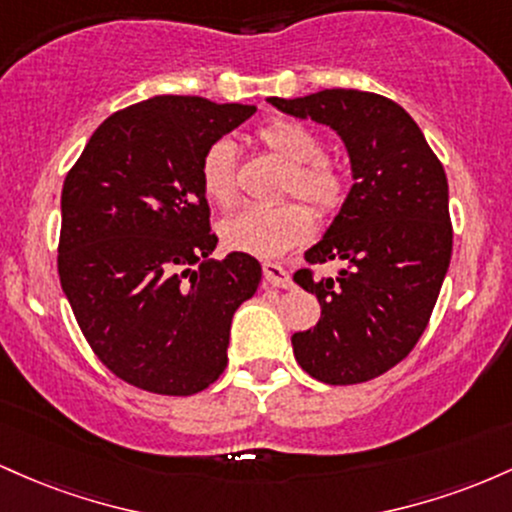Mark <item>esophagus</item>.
<instances>
[{
  "instance_id": "obj_1",
  "label": "esophagus",
  "mask_w": 512,
  "mask_h": 512,
  "mask_svg": "<svg viewBox=\"0 0 512 512\" xmlns=\"http://www.w3.org/2000/svg\"><path fill=\"white\" fill-rule=\"evenodd\" d=\"M263 278H266V283L273 287H290L292 285L290 275H287L285 268L280 266V263H273V261L263 263Z\"/></svg>"
}]
</instances>
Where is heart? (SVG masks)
<instances>
[{
	"instance_id": "1",
	"label": "heart",
	"mask_w": 512,
	"mask_h": 512,
	"mask_svg": "<svg viewBox=\"0 0 512 512\" xmlns=\"http://www.w3.org/2000/svg\"><path fill=\"white\" fill-rule=\"evenodd\" d=\"M258 142L287 164L283 193H297L317 212H333L346 198V174L324 154V142L312 128L292 118H271L256 130ZM200 186L210 203L229 208L239 195L237 154L229 140H217L200 159ZM312 232V215L297 200L251 205L220 225L227 249L254 256H275Z\"/></svg>"
}]
</instances>
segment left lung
I'll return each mask as SVG.
<instances>
[{"instance_id":"left-lung-1","label":"left lung","mask_w":512,"mask_h":512,"mask_svg":"<svg viewBox=\"0 0 512 512\" xmlns=\"http://www.w3.org/2000/svg\"><path fill=\"white\" fill-rule=\"evenodd\" d=\"M268 101L336 130L355 179L304 254L312 266L341 261L338 278L295 273L321 304L319 324L292 336L295 360L319 382H370L411 353L438 302L452 256L445 169L409 113L380 94L324 89Z\"/></svg>"}]
</instances>
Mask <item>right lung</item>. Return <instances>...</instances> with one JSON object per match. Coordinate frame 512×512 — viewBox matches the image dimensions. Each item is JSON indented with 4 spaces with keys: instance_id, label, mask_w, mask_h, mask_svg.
Masks as SVG:
<instances>
[{
    "instance_id": "1",
    "label": "right lung",
    "mask_w": 512,
    "mask_h": 512,
    "mask_svg": "<svg viewBox=\"0 0 512 512\" xmlns=\"http://www.w3.org/2000/svg\"><path fill=\"white\" fill-rule=\"evenodd\" d=\"M254 113L154 96L103 120L67 171L62 290L96 358L132 387L191 396L225 372L232 317L254 297L261 266L241 251L208 258L217 237L200 159Z\"/></svg>"
}]
</instances>
